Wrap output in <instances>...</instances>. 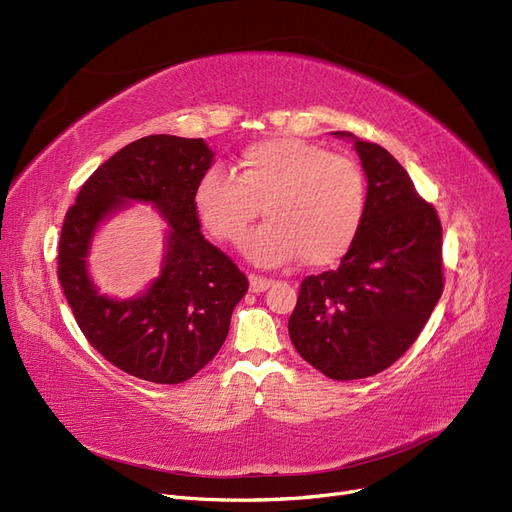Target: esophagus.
I'll return each instance as SVG.
<instances>
[{
	"instance_id": "esophagus-1",
	"label": "esophagus",
	"mask_w": 512,
	"mask_h": 512,
	"mask_svg": "<svg viewBox=\"0 0 512 512\" xmlns=\"http://www.w3.org/2000/svg\"><path fill=\"white\" fill-rule=\"evenodd\" d=\"M271 284H273L271 279H267V277H260V275H256V273H250V290H252V292L260 294V292L267 290Z\"/></svg>"
}]
</instances>
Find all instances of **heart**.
<instances>
[{
    "mask_svg": "<svg viewBox=\"0 0 512 512\" xmlns=\"http://www.w3.org/2000/svg\"><path fill=\"white\" fill-rule=\"evenodd\" d=\"M209 235L239 243L252 262L273 267L301 254L309 267H328L354 245L366 214V180L354 158L296 137H269L243 148L235 173L205 171L192 195Z\"/></svg>",
    "mask_w": 512,
    "mask_h": 512,
    "instance_id": "heart-1",
    "label": "heart"
}]
</instances>
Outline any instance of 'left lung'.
Returning a JSON list of instances; mask_svg holds the SVG:
<instances>
[{
	"mask_svg": "<svg viewBox=\"0 0 512 512\" xmlns=\"http://www.w3.org/2000/svg\"><path fill=\"white\" fill-rule=\"evenodd\" d=\"M354 146L368 178L362 228L339 269L303 279L288 322L298 354L334 381L373 377L404 356L445 286L434 205L385 148Z\"/></svg>",
	"mask_w": 512,
	"mask_h": 512,
	"instance_id": "left-lung-1",
	"label": "left lung"
}]
</instances>
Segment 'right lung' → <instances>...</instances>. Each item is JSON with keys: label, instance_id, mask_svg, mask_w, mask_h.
I'll return each instance as SVG.
<instances>
[{"label": "right lung", "instance_id": "add662e5", "mask_svg": "<svg viewBox=\"0 0 512 512\" xmlns=\"http://www.w3.org/2000/svg\"><path fill=\"white\" fill-rule=\"evenodd\" d=\"M211 158L201 137H142L97 167L65 214L57 275L67 303L86 341L137 379L173 385L195 377L220 351L248 292V277L203 237L192 203ZM127 198L154 202L172 231L153 288L133 302H112L90 284L83 258L94 226Z\"/></svg>", "mask_w": 512, "mask_h": 512}]
</instances>
